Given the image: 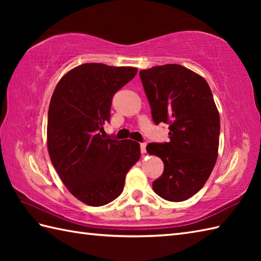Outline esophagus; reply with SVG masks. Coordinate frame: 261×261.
<instances>
[{
	"instance_id": "34e87169",
	"label": "esophagus",
	"mask_w": 261,
	"mask_h": 261,
	"mask_svg": "<svg viewBox=\"0 0 261 261\" xmlns=\"http://www.w3.org/2000/svg\"><path fill=\"white\" fill-rule=\"evenodd\" d=\"M146 147H147V143L146 142H141L140 143V150L142 153L146 152Z\"/></svg>"
}]
</instances>
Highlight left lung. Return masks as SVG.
<instances>
[{"mask_svg": "<svg viewBox=\"0 0 261 261\" xmlns=\"http://www.w3.org/2000/svg\"><path fill=\"white\" fill-rule=\"evenodd\" d=\"M156 124L169 125L168 142H150L147 151L162 158L163 175L153 192L170 202L186 201L206 182L218 158L220 115L202 76L177 64L140 70Z\"/></svg>", "mask_w": 261, "mask_h": 261, "instance_id": "obj_1", "label": "left lung"}]
</instances>
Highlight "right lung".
I'll return each mask as SVG.
<instances>
[{
	"label": "right lung",
	"instance_id": "add662e5",
	"mask_svg": "<svg viewBox=\"0 0 261 261\" xmlns=\"http://www.w3.org/2000/svg\"><path fill=\"white\" fill-rule=\"evenodd\" d=\"M134 67L90 63L68 71L49 104L48 151L65 186L80 201L102 206L120 196L140 158L132 140L103 139L114 94L136 76Z\"/></svg>",
	"mask_w": 261,
	"mask_h": 261
}]
</instances>
